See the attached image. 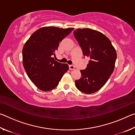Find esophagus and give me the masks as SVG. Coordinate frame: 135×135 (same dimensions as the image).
Returning a JSON list of instances; mask_svg holds the SVG:
<instances>
[{
  "label": "esophagus",
  "instance_id": "esophagus-1",
  "mask_svg": "<svg viewBox=\"0 0 135 135\" xmlns=\"http://www.w3.org/2000/svg\"><path fill=\"white\" fill-rule=\"evenodd\" d=\"M69 69H70V70H74V69H75L74 66L73 65H69Z\"/></svg>",
  "mask_w": 135,
  "mask_h": 135
}]
</instances>
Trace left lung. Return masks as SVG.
Listing matches in <instances>:
<instances>
[{
    "label": "left lung",
    "instance_id": "1",
    "mask_svg": "<svg viewBox=\"0 0 135 135\" xmlns=\"http://www.w3.org/2000/svg\"><path fill=\"white\" fill-rule=\"evenodd\" d=\"M74 36L83 55L90 58L86 69L80 70L81 76L75 84L80 91L90 94L108 81L115 67L117 53L109 38L98 31L78 28L74 31Z\"/></svg>",
    "mask_w": 135,
    "mask_h": 135
}]
</instances>
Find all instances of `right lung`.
Segmentation results:
<instances>
[{"label":"right lung","mask_w":135,"mask_h":135,"mask_svg":"<svg viewBox=\"0 0 135 135\" xmlns=\"http://www.w3.org/2000/svg\"><path fill=\"white\" fill-rule=\"evenodd\" d=\"M74 28L45 27L32 34L22 49V63L30 79L42 91H49L58 85L68 70L67 64L55 60L59 42Z\"/></svg>","instance_id":"add662e5"}]
</instances>
